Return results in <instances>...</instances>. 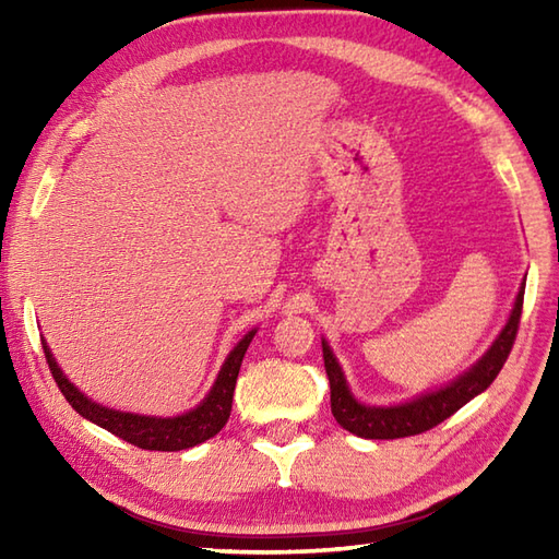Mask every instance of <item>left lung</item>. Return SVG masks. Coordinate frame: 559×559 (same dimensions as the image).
<instances>
[{"instance_id": "8db88e82", "label": "left lung", "mask_w": 559, "mask_h": 559, "mask_svg": "<svg viewBox=\"0 0 559 559\" xmlns=\"http://www.w3.org/2000/svg\"><path fill=\"white\" fill-rule=\"evenodd\" d=\"M524 288L526 283H521L514 310L509 314L502 334L495 338L490 350L468 372H463L444 389H437L432 394H423L408 403H399V406H365V403L355 399L346 384L338 360L329 348V343L322 341L324 367L331 386V413H334L336 423L343 430L365 439L413 437L444 423L449 415H454L461 406H466L471 399L483 394L495 382V377L500 374L516 341L521 307H524Z\"/></svg>"}]
</instances>
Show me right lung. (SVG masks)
<instances>
[{
  "instance_id": "obj_1",
  "label": "right lung",
  "mask_w": 559,
  "mask_h": 559,
  "mask_svg": "<svg viewBox=\"0 0 559 559\" xmlns=\"http://www.w3.org/2000/svg\"><path fill=\"white\" fill-rule=\"evenodd\" d=\"M254 334H257V329L245 334V338L230 350V355L225 358V362L221 367L216 382H213V386L209 391V396L201 401L194 411L175 415V418H153V415L122 413V411L100 406V403L91 401L88 396H83L81 391L62 374V370H59V365L55 362L52 353H50V348H47L45 341H43V350H45L47 367H50L59 391H62L64 399L69 401V406L74 408L79 415H83V418L100 425L103 430L122 437L124 442L134 444L139 449L180 451V449H189V447L206 442V439L218 435L223 430V425L228 423L230 411H233V394H235L237 374H240L242 358H245L249 341L254 338Z\"/></svg>"
}]
</instances>
